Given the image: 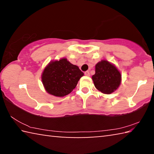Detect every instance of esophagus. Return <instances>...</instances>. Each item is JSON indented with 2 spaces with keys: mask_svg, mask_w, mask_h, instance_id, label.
<instances>
[{
  "mask_svg": "<svg viewBox=\"0 0 154 154\" xmlns=\"http://www.w3.org/2000/svg\"><path fill=\"white\" fill-rule=\"evenodd\" d=\"M84 74H85V75H86V76H90V72L88 71H85V72H84Z\"/></svg>",
  "mask_w": 154,
  "mask_h": 154,
  "instance_id": "obj_1",
  "label": "esophagus"
}]
</instances>
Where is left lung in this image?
<instances>
[{"label":"left lung","instance_id":"1","mask_svg":"<svg viewBox=\"0 0 154 154\" xmlns=\"http://www.w3.org/2000/svg\"><path fill=\"white\" fill-rule=\"evenodd\" d=\"M92 78L96 89L109 94L119 86L122 75L115 65L106 60H101L96 64L95 74Z\"/></svg>","mask_w":154,"mask_h":154}]
</instances>
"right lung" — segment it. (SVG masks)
<instances>
[{"mask_svg":"<svg viewBox=\"0 0 154 154\" xmlns=\"http://www.w3.org/2000/svg\"><path fill=\"white\" fill-rule=\"evenodd\" d=\"M83 72L79 67L71 64L66 58L51 61L41 75L47 92L58 97H63L75 89Z\"/></svg>","mask_w":154,"mask_h":154,"instance_id":"1","label":"right lung"}]
</instances>
